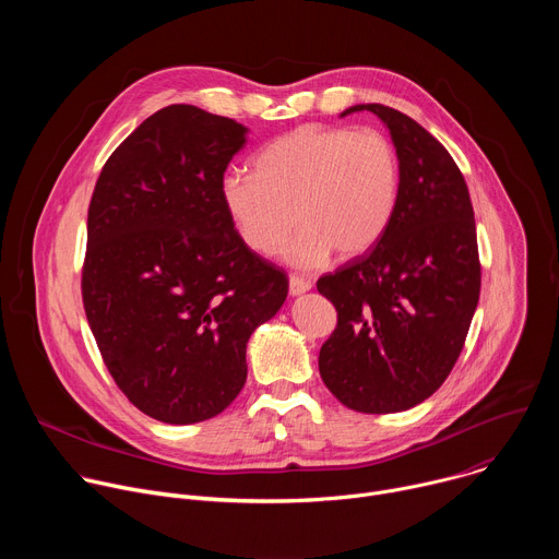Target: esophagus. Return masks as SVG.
I'll return each mask as SVG.
<instances>
[{
    "mask_svg": "<svg viewBox=\"0 0 559 559\" xmlns=\"http://www.w3.org/2000/svg\"><path fill=\"white\" fill-rule=\"evenodd\" d=\"M311 289V281H307V278H302V276H292L289 278V294L292 296H302V294H307Z\"/></svg>",
    "mask_w": 559,
    "mask_h": 559,
    "instance_id": "esophagus-1",
    "label": "esophagus"
}]
</instances>
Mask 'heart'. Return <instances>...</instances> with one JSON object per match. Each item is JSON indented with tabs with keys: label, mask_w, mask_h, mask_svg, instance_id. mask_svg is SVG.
Returning a JSON list of instances; mask_svg holds the SVG:
<instances>
[{
	"label": "heart",
	"mask_w": 559,
	"mask_h": 559,
	"mask_svg": "<svg viewBox=\"0 0 559 559\" xmlns=\"http://www.w3.org/2000/svg\"><path fill=\"white\" fill-rule=\"evenodd\" d=\"M401 156L378 130L300 126L272 141L254 175L231 173L221 201L241 241L272 257L296 223L302 231L285 248L289 265L313 270L336 252L352 261L371 252L395 214Z\"/></svg>",
	"instance_id": "obj_1"
}]
</instances>
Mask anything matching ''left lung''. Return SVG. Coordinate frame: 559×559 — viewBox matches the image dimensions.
<instances>
[{
  "mask_svg": "<svg viewBox=\"0 0 559 559\" xmlns=\"http://www.w3.org/2000/svg\"><path fill=\"white\" fill-rule=\"evenodd\" d=\"M373 112L401 156V194L380 243L316 283L338 311L318 369L362 414L407 412L447 380L480 298L473 207L451 154L412 117Z\"/></svg>",
  "mask_w": 559,
  "mask_h": 559,
  "instance_id": "1",
  "label": "left lung"
}]
</instances>
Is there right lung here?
I'll return each mask as SVG.
<instances>
[{"label":"right lung","mask_w":559,"mask_h":559,"mask_svg":"<svg viewBox=\"0 0 559 559\" xmlns=\"http://www.w3.org/2000/svg\"><path fill=\"white\" fill-rule=\"evenodd\" d=\"M243 123L175 104L106 162L88 210L84 307L128 401L168 425L231 405L254 330L283 307L287 278L238 236L221 201Z\"/></svg>","instance_id":"1"}]
</instances>
